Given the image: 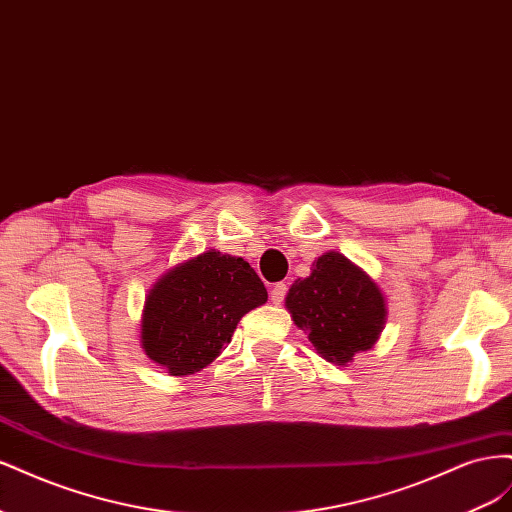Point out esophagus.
<instances>
[{
    "instance_id": "obj_1",
    "label": "esophagus",
    "mask_w": 512,
    "mask_h": 512,
    "mask_svg": "<svg viewBox=\"0 0 512 512\" xmlns=\"http://www.w3.org/2000/svg\"><path fill=\"white\" fill-rule=\"evenodd\" d=\"M286 292H288V284H284V282L275 284V286L271 288V301H273L275 305L284 303V299H286Z\"/></svg>"
}]
</instances>
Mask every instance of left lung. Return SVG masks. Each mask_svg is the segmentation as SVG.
Returning a JSON list of instances; mask_svg holds the SVG:
<instances>
[{
    "label": "left lung",
    "instance_id": "obj_1",
    "mask_svg": "<svg viewBox=\"0 0 512 512\" xmlns=\"http://www.w3.org/2000/svg\"><path fill=\"white\" fill-rule=\"evenodd\" d=\"M286 307L316 352L335 365L374 346L386 322L378 284L339 252L314 260L312 273L290 286Z\"/></svg>",
    "mask_w": 512,
    "mask_h": 512
}]
</instances>
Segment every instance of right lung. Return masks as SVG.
<instances>
[{"mask_svg": "<svg viewBox=\"0 0 512 512\" xmlns=\"http://www.w3.org/2000/svg\"><path fill=\"white\" fill-rule=\"evenodd\" d=\"M267 303L250 262L203 252L168 269L145 299L141 346L170 376H190L218 359L239 320Z\"/></svg>", "mask_w": 512, "mask_h": 512, "instance_id": "1", "label": "right lung"}]
</instances>
